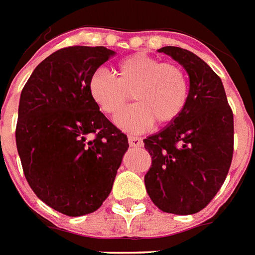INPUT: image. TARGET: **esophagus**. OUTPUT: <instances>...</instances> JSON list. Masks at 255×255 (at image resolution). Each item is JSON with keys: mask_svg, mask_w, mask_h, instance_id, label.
<instances>
[{"mask_svg": "<svg viewBox=\"0 0 255 255\" xmlns=\"http://www.w3.org/2000/svg\"><path fill=\"white\" fill-rule=\"evenodd\" d=\"M129 144H130V147H141L142 138L137 136H129Z\"/></svg>", "mask_w": 255, "mask_h": 255, "instance_id": "esophagus-1", "label": "esophagus"}]
</instances>
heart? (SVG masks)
Listing matches in <instances>:
<instances>
[{"label": "heart", "instance_id": "heart-1", "mask_svg": "<svg viewBox=\"0 0 255 255\" xmlns=\"http://www.w3.org/2000/svg\"><path fill=\"white\" fill-rule=\"evenodd\" d=\"M117 74L118 78L106 70H97L88 88L96 106L114 118L124 111L133 96L137 104L117 119L126 130H147L155 121L159 125L171 124L187 106L188 79L173 63L136 53L119 61Z\"/></svg>", "mask_w": 255, "mask_h": 255}]
</instances>
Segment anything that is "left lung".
<instances>
[{
	"label": "left lung",
	"instance_id": "1",
	"mask_svg": "<svg viewBox=\"0 0 255 255\" xmlns=\"http://www.w3.org/2000/svg\"><path fill=\"white\" fill-rule=\"evenodd\" d=\"M159 52L188 73V102L174 122L144 140L152 158L144 182L162 211L195 214L210 203L227 178L234 155V114L221 78L209 64L177 46Z\"/></svg>",
	"mask_w": 255,
	"mask_h": 255
}]
</instances>
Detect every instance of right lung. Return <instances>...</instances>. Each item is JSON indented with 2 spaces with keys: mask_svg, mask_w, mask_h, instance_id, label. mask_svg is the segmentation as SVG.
I'll use <instances>...</instances> for the list:
<instances>
[{
  "mask_svg": "<svg viewBox=\"0 0 255 255\" xmlns=\"http://www.w3.org/2000/svg\"><path fill=\"white\" fill-rule=\"evenodd\" d=\"M114 56L104 46L56 50L21 90L16 147L26 180L44 203L70 217L103 205L129 148L88 88L93 73Z\"/></svg>",
  "mask_w": 255,
  "mask_h": 255,
  "instance_id": "add662e5",
  "label": "right lung"
}]
</instances>
